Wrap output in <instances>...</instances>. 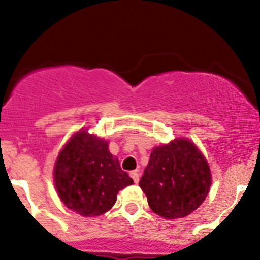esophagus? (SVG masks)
Returning a JSON list of instances; mask_svg holds the SVG:
<instances>
[{
	"instance_id": "1",
	"label": "esophagus",
	"mask_w": 260,
	"mask_h": 260,
	"mask_svg": "<svg viewBox=\"0 0 260 260\" xmlns=\"http://www.w3.org/2000/svg\"><path fill=\"white\" fill-rule=\"evenodd\" d=\"M129 175H131V177L133 178L134 183H138V182H139V172L138 171H132Z\"/></svg>"
}]
</instances>
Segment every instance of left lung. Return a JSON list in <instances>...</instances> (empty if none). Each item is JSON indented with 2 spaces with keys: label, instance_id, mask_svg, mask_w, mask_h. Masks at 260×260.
I'll return each instance as SVG.
<instances>
[{
  "label": "left lung",
  "instance_id": "1",
  "mask_svg": "<svg viewBox=\"0 0 260 260\" xmlns=\"http://www.w3.org/2000/svg\"><path fill=\"white\" fill-rule=\"evenodd\" d=\"M210 184L207 160L187 139L155 148L139 181L149 207L166 219L183 217L201 207Z\"/></svg>",
  "mask_w": 260,
  "mask_h": 260
}]
</instances>
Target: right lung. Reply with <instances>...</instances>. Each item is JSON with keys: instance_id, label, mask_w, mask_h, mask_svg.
I'll return each instance as SVG.
<instances>
[{"instance_id": "1", "label": "right lung", "mask_w": 260, "mask_h": 260, "mask_svg": "<svg viewBox=\"0 0 260 260\" xmlns=\"http://www.w3.org/2000/svg\"><path fill=\"white\" fill-rule=\"evenodd\" d=\"M133 183L109 151V145L83 131L59 153L55 184L67 208L83 216H96L113 207L118 190Z\"/></svg>"}]
</instances>
